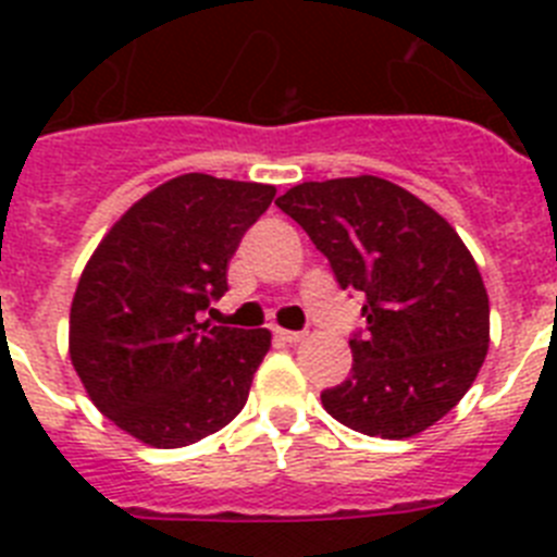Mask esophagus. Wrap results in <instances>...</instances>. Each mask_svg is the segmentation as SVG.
Wrapping results in <instances>:
<instances>
[{
  "mask_svg": "<svg viewBox=\"0 0 557 557\" xmlns=\"http://www.w3.org/2000/svg\"><path fill=\"white\" fill-rule=\"evenodd\" d=\"M275 337L282 339V343H301L307 334L304 332H289V329H275Z\"/></svg>",
  "mask_w": 557,
  "mask_h": 557,
  "instance_id": "34e87169",
  "label": "esophagus"
}]
</instances>
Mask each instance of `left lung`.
<instances>
[{"instance_id":"1","label":"left lung","mask_w":557,"mask_h":557,"mask_svg":"<svg viewBox=\"0 0 557 557\" xmlns=\"http://www.w3.org/2000/svg\"><path fill=\"white\" fill-rule=\"evenodd\" d=\"M275 206L301 225L343 289L366 293L351 376L321 393L332 418L401 441L474 385L491 339L488 293L457 231L412 191L376 175L307 181Z\"/></svg>"}]
</instances>
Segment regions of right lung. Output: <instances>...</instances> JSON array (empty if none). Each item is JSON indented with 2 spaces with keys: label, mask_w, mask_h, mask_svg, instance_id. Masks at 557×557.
I'll return each mask as SVG.
<instances>
[{
  "label": "right lung",
  "mask_w": 557,
  "mask_h": 557,
  "mask_svg": "<svg viewBox=\"0 0 557 557\" xmlns=\"http://www.w3.org/2000/svg\"><path fill=\"white\" fill-rule=\"evenodd\" d=\"M275 186L189 172L147 191L88 259L69 357L97 410L156 449L223 430L248 401L268 329L200 323Z\"/></svg>",
  "instance_id": "1"
}]
</instances>
